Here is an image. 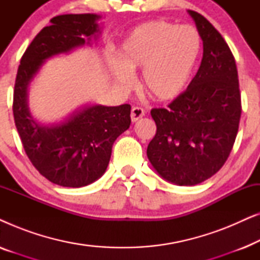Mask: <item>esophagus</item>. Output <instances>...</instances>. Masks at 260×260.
Here are the masks:
<instances>
[{"label":"esophagus","mask_w":260,"mask_h":260,"mask_svg":"<svg viewBox=\"0 0 260 260\" xmlns=\"http://www.w3.org/2000/svg\"><path fill=\"white\" fill-rule=\"evenodd\" d=\"M144 113L145 111L143 108H141V106H134L133 110H131V120H133V122H136V120L144 116Z\"/></svg>","instance_id":"34e87169"}]
</instances>
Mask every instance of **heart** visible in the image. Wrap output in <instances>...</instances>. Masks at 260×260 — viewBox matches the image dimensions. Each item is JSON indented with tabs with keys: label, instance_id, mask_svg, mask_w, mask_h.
Segmentation results:
<instances>
[{
	"label": "heart",
	"instance_id": "b5f03b06",
	"mask_svg": "<svg viewBox=\"0 0 260 260\" xmlns=\"http://www.w3.org/2000/svg\"><path fill=\"white\" fill-rule=\"evenodd\" d=\"M201 52V37L194 27L154 20L135 28L120 46L112 71L117 83L127 87L131 72L144 69L145 91L159 101L179 95L190 79Z\"/></svg>",
	"mask_w": 260,
	"mask_h": 260
}]
</instances>
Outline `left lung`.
I'll return each mask as SVG.
<instances>
[{
	"mask_svg": "<svg viewBox=\"0 0 260 260\" xmlns=\"http://www.w3.org/2000/svg\"><path fill=\"white\" fill-rule=\"evenodd\" d=\"M204 42L197 74L167 108L152 109L156 135L147 155L163 179L195 186L218 173L229 158L241 116L234 56L214 26L188 10Z\"/></svg>",
	"mask_w": 260,
	"mask_h": 260,
	"instance_id": "8db88e82",
	"label": "left lung"
}]
</instances>
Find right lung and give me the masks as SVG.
Returning a JSON list of instances; mask_svg holds the SVG:
<instances>
[{"instance_id": "add662e5", "label": "right lung", "mask_w": 260, "mask_h": 260, "mask_svg": "<svg viewBox=\"0 0 260 260\" xmlns=\"http://www.w3.org/2000/svg\"><path fill=\"white\" fill-rule=\"evenodd\" d=\"M95 14H67L51 20L21 58L14 86L13 113L23 149L39 173L62 187L79 188L108 168L112 145L130 126L131 106L92 105L58 125L41 126L30 116L27 88L46 59L83 46L98 26Z\"/></svg>"}]
</instances>
